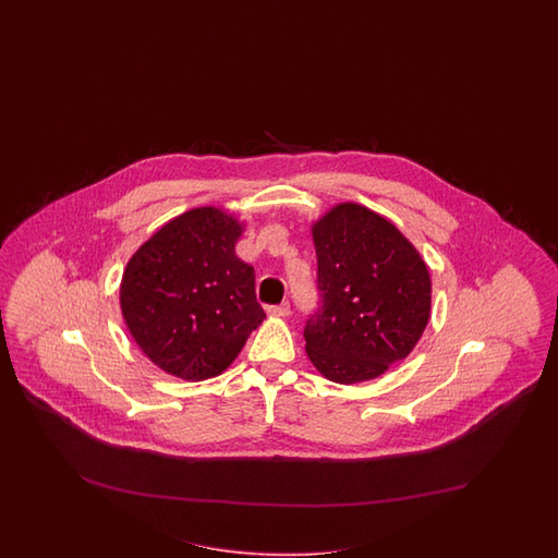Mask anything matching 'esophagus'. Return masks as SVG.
I'll use <instances>...</instances> for the list:
<instances>
[{"label":"esophagus","instance_id":"obj_1","mask_svg":"<svg viewBox=\"0 0 558 558\" xmlns=\"http://www.w3.org/2000/svg\"><path fill=\"white\" fill-rule=\"evenodd\" d=\"M266 311L271 317H288L290 315V303L270 304Z\"/></svg>","mask_w":558,"mask_h":558}]
</instances>
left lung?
I'll list each match as a JSON object with an SVG mask.
<instances>
[{"label":"left lung","instance_id":"8db88e82","mask_svg":"<svg viewBox=\"0 0 558 558\" xmlns=\"http://www.w3.org/2000/svg\"><path fill=\"white\" fill-rule=\"evenodd\" d=\"M319 308L304 323L306 354L339 385L371 380L407 357L429 322L432 280L401 231L360 204L313 227Z\"/></svg>","mask_w":558,"mask_h":558}]
</instances>
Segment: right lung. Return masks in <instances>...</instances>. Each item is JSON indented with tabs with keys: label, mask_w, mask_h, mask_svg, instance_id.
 <instances>
[{
	"label": "right lung",
	"mask_w": 558,
	"mask_h": 558,
	"mask_svg": "<svg viewBox=\"0 0 558 558\" xmlns=\"http://www.w3.org/2000/svg\"><path fill=\"white\" fill-rule=\"evenodd\" d=\"M241 225L204 206L169 220L138 247L120 284L122 317L161 371L204 380L225 371L266 313L255 271L235 255Z\"/></svg>",
	"instance_id": "right-lung-1"
}]
</instances>
